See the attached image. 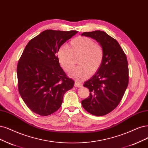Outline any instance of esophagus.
<instances>
[{
	"label": "esophagus",
	"mask_w": 148,
	"mask_h": 148,
	"mask_svg": "<svg viewBox=\"0 0 148 148\" xmlns=\"http://www.w3.org/2000/svg\"><path fill=\"white\" fill-rule=\"evenodd\" d=\"M75 87H76V88H82L83 87V85H82V84H81V83L77 82V81H75Z\"/></svg>",
	"instance_id": "esophagus-1"
}]
</instances>
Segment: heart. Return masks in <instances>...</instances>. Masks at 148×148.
<instances>
[{"label":"heart","instance_id":"1","mask_svg":"<svg viewBox=\"0 0 148 148\" xmlns=\"http://www.w3.org/2000/svg\"><path fill=\"white\" fill-rule=\"evenodd\" d=\"M79 56V67L70 73L72 78L81 81L88 79L92 73L99 70L103 59V49L101 46L87 37H78L70 42L69 48L62 46L57 53V58L65 72H69L74 68L75 58Z\"/></svg>","mask_w":148,"mask_h":148}]
</instances>
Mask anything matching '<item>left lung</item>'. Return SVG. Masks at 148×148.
Here are the masks:
<instances>
[{
    "label": "left lung",
    "mask_w": 148,
    "mask_h": 148,
    "mask_svg": "<svg viewBox=\"0 0 148 148\" xmlns=\"http://www.w3.org/2000/svg\"><path fill=\"white\" fill-rule=\"evenodd\" d=\"M81 35L94 38L103 49L100 68L84 84L90 94L81 104L90 114L104 116L119 105L128 86L127 57L119 43L103 31L95 30Z\"/></svg>",
    "instance_id": "left-lung-1"
}]
</instances>
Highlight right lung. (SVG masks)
Here are the masks:
<instances>
[{
	"instance_id": "right-lung-1",
	"label": "right lung",
	"mask_w": 148,
	"mask_h": 148,
	"mask_svg": "<svg viewBox=\"0 0 148 148\" xmlns=\"http://www.w3.org/2000/svg\"><path fill=\"white\" fill-rule=\"evenodd\" d=\"M78 31L46 30L30 40L17 66L18 90L34 113L48 116L62 105L75 81L68 78L57 58L59 48Z\"/></svg>"
}]
</instances>
